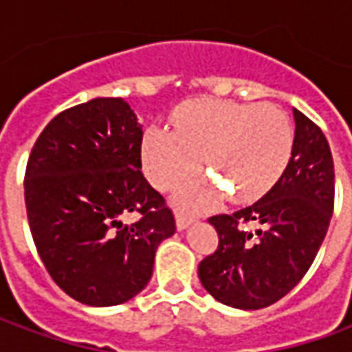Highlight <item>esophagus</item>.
I'll list each match as a JSON object with an SVG mask.
<instances>
[{
    "label": "esophagus",
    "instance_id": "34e87169",
    "mask_svg": "<svg viewBox=\"0 0 352 352\" xmlns=\"http://www.w3.org/2000/svg\"><path fill=\"white\" fill-rule=\"evenodd\" d=\"M192 222H194V219H192V217H188V214H184V213H177L175 214L177 230H186L188 226H190Z\"/></svg>",
    "mask_w": 352,
    "mask_h": 352
}]
</instances>
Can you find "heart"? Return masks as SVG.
<instances>
[{"mask_svg":"<svg viewBox=\"0 0 352 352\" xmlns=\"http://www.w3.org/2000/svg\"><path fill=\"white\" fill-rule=\"evenodd\" d=\"M173 124L175 131L148 128L141 141L145 175L158 190L179 186L201 168L204 158L232 198L249 201L264 196L290 160L292 126L273 105L190 101L177 111ZM216 182L209 177L192 181L179 201L192 209L209 207L224 194Z\"/></svg>","mask_w":352,"mask_h":352,"instance_id":"obj_1","label":"heart"}]
</instances>
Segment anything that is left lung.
<instances>
[{
	"mask_svg": "<svg viewBox=\"0 0 352 352\" xmlns=\"http://www.w3.org/2000/svg\"><path fill=\"white\" fill-rule=\"evenodd\" d=\"M294 143L272 190L234 214L209 222L219 249L199 262L201 285L217 302L262 309L302 280L324 241L333 211V160L324 133L292 109Z\"/></svg>",
	"mask_w": 352,
	"mask_h": 352,
	"instance_id": "8db88e82",
	"label": "left lung"
}]
</instances>
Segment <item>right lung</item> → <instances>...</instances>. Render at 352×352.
Listing matches in <instances>:
<instances>
[{
    "mask_svg": "<svg viewBox=\"0 0 352 352\" xmlns=\"http://www.w3.org/2000/svg\"><path fill=\"white\" fill-rule=\"evenodd\" d=\"M143 126L122 98H94L54 116L28 160L24 196L43 264L73 300L109 307L153 277L175 234L166 201L141 173ZM138 210L142 219L124 225Z\"/></svg>",
    "mask_w": 352,
    "mask_h": 352,
    "instance_id": "right-lung-1",
    "label": "right lung"
}]
</instances>
